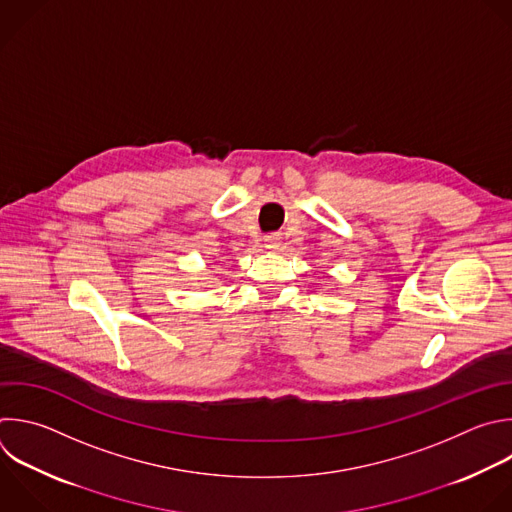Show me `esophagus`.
Instances as JSON below:
<instances>
[{"mask_svg": "<svg viewBox=\"0 0 512 512\" xmlns=\"http://www.w3.org/2000/svg\"><path fill=\"white\" fill-rule=\"evenodd\" d=\"M279 245H281V237H279V235H269V237H265V247H267L269 251H275Z\"/></svg>", "mask_w": 512, "mask_h": 512, "instance_id": "esophagus-1", "label": "esophagus"}]
</instances>
